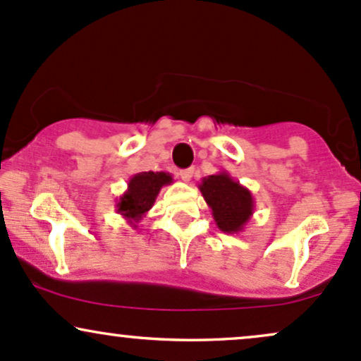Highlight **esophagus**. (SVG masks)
Masks as SVG:
<instances>
[{
  "instance_id": "obj_1",
  "label": "esophagus",
  "mask_w": 361,
  "mask_h": 361,
  "mask_svg": "<svg viewBox=\"0 0 361 361\" xmlns=\"http://www.w3.org/2000/svg\"><path fill=\"white\" fill-rule=\"evenodd\" d=\"M192 173H194V169H184V170H180L179 176L184 182H189L192 179Z\"/></svg>"
}]
</instances>
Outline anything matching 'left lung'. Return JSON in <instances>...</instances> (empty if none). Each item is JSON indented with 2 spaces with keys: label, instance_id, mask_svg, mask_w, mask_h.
<instances>
[{
  "label": "left lung",
  "instance_id": "1",
  "mask_svg": "<svg viewBox=\"0 0 361 361\" xmlns=\"http://www.w3.org/2000/svg\"><path fill=\"white\" fill-rule=\"evenodd\" d=\"M200 191L212 208L214 224L224 233L244 232L256 208L252 192L235 180L226 170L202 177Z\"/></svg>",
  "mask_w": 361,
  "mask_h": 361
}]
</instances>
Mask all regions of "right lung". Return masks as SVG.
I'll use <instances>...</instances> for the list:
<instances>
[{"instance_id": "add662e5", "label": "right lung", "mask_w": 361, "mask_h": 361, "mask_svg": "<svg viewBox=\"0 0 361 361\" xmlns=\"http://www.w3.org/2000/svg\"><path fill=\"white\" fill-rule=\"evenodd\" d=\"M173 182L169 172H140L135 173L128 182V189L116 202V212L128 221L133 228L147 216V213L155 204L157 196L164 185Z\"/></svg>"}]
</instances>
